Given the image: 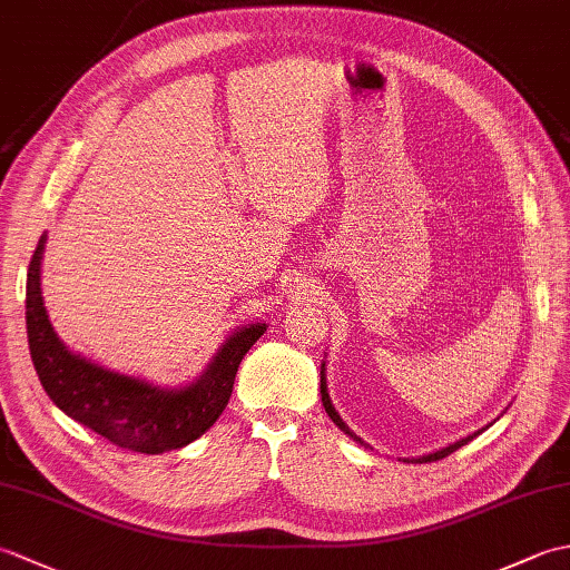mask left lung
<instances>
[{
	"label": "left lung",
	"instance_id": "8db88e82",
	"mask_svg": "<svg viewBox=\"0 0 570 570\" xmlns=\"http://www.w3.org/2000/svg\"><path fill=\"white\" fill-rule=\"evenodd\" d=\"M321 399H323V406H325V414H328L331 419H333V423L341 431H345L350 439H355L360 445H365L367 448V443L362 441V439H357V435L347 429V423L341 419V414H337L335 411V406H333V402H331V394H328V384H325V362L321 365ZM488 429V426H485ZM485 429H480V431H475V433H470V435H465V439H460V441H455V443H451V445H445V448H441V451H433V453H429V455H419V458H402L404 463H433V460H441V458H445V455H451L453 451H458L460 445H465V443H470L472 439H475V435H480L482 431Z\"/></svg>",
	"mask_w": 570,
	"mask_h": 570
}]
</instances>
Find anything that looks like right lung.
<instances>
[{
  "label": "right lung",
  "mask_w": 570,
  "mask_h": 570,
  "mask_svg": "<svg viewBox=\"0 0 570 570\" xmlns=\"http://www.w3.org/2000/svg\"><path fill=\"white\" fill-rule=\"evenodd\" d=\"M43 249L46 235L27 274V335L36 374L51 402L112 445L135 453L159 455L200 439L225 411L239 362L264 335L266 323L237 328L200 377L178 390L129 377L70 353L56 335L41 296Z\"/></svg>",
  "instance_id": "obj_1"
}]
</instances>
